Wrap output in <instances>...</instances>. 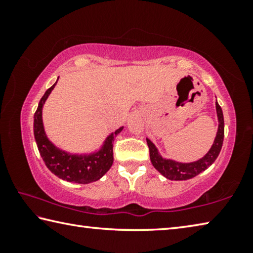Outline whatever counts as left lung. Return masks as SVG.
<instances>
[{
	"label": "left lung",
	"instance_id": "8db88e82",
	"mask_svg": "<svg viewBox=\"0 0 253 253\" xmlns=\"http://www.w3.org/2000/svg\"><path fill=\"white\" fill-rule=\"evenodd\" d=\"M216 113L217 119H219V129L212 147L208 152L207 155L201 158V160L193 162V163H178L170 160H165L160 154H158L157 148L155 147L151 140L146 138L147 145L149 148V157L154 168L162 175H164L166 178L172 179V181H184V179H190L192 177L199 175L201 172L207 169L209 166H211L216 157L219 156L221 152L222 144H223L224 138V119L223 113L220 105L216 101Z\"/></svg>",
	"mask_w": 253,
	"mask_h": 253
}]
</instances>
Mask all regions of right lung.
I'll list each match as a JSON object with an SVG mask.
<instances>
[{"label":"right lung","instance_id":"obj_1","mask_svg":"<svg viewBox=\"0 0 253 253\" xmlns=\"http://www.w3.org/2000/svg\"><path fill=\"white\" fill-rule=\"evenodd\" d=\"M55 84L45 91L34 114V138H36L40 155L46 168L59 178L79 184H88L98 181L108 172L113 165L114 137H116V135L123 130V127L107 137L100 151L90 155H74V154L66 153L57 148L46 137L43 123H42V108Z\"/></svg>","mask_w":253,"mask_h":253}]
</instances>
